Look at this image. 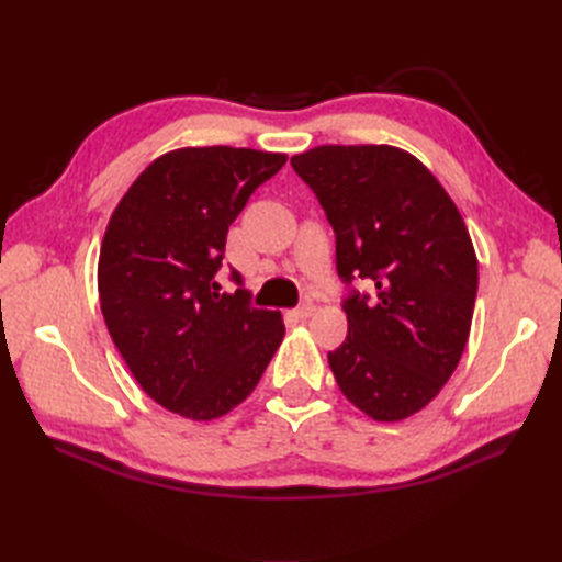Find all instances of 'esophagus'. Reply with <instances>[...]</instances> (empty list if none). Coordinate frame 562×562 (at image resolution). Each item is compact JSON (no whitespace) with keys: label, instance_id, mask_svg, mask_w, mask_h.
Returning a JSON list of instances; mask_svg holds the SVG:
<instances>
[{"label":"esophagus","instance_id":"1","mask_svg":"<svg viewBox=\"0 0 562 562\" xmlns=\"http://www.w3.org/2000/svg\"><path fill=\"white\" fill-rule=\"evenodd\" d=\"M314 312H316V307L307 302V304H300L297 310H293V316L300 318V321H307L310 316H314Z\"/></svg>","mask_w":562,"mask_h":562}]
</instances>
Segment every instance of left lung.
<instances>
[{
    "mask_svg": "<svg viewBox=\"0 0 562 562\" xmlns=\"http://www.w3.org/2000/svg\"><path fill=\"white\" fill-rule=\"evenodd\" d=\"M337 239V274L378 300H345L349 333L328 353L337 386L375 422H401L446 386L467 347L479 260L443 184L394 145H318L291 159Z\"/></svg>",
    "mask_w": 562,
    "mask_h": 562,
    "instance_id": "left-lung-1",
    "label": "left lung"
}]
</instances>
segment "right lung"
Wrapping results in <instances>:
<instances>
[{
	"label": "right lung",
	"mask_w": 562,
	"mask_h": 562,
	"mask_svg": "<svg viewBox=\"0 0 562 562\" xmlns=\"http://www.w3.org/2000/svg\"><path fill=\"white\" fill-rule=\"evenodd\" d=\"M285 159L227 145L171 149L110 215L100 312L145 394L184 419L211 422L244 403L285 335L279 312L250 307L244 288L220 293L215 281L229 225Z\"/></svg>",
	"instance_id": "1"
}]
</instances>
